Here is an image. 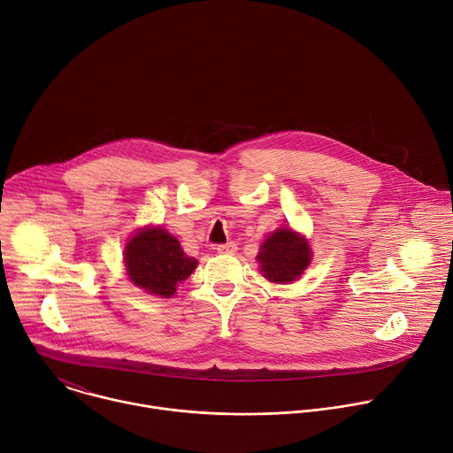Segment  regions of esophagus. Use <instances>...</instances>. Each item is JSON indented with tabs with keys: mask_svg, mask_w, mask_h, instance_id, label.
<instances>
[{
	"mask_svg": "<svg viewBox=\"0 0 453 453\" xmlns=\"http://www.w3.org/2000/svg\"><path fill=\"white\" fill-rule=\"evenodd\" d=\"M236 249H238V247H236L234 242H227V243H222V245L217 247V250H219L220 254H234Z\"/></svg>",
	"mask_w": 453,
	"mask_h": 453,
	"instance_id": "34e87169",
	"label": "esophagus"
}]
</instances>
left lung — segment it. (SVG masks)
<instances>
[{"label":"left lung","instance_id":"obj_1","mask_svg":"<svg viewBox=\"0 0 453 453\" xmlns=\"http://www.w3.org/2000/svg\"><path fill=\"white\" fill-rule=\"evenodd\" d=\"M310 247L292 229H278L260 249L256 260L262 265V273L274 283L296 281L310 264Z\"/></svg>","mask_w":453,"mask_h":453}]
</instances>
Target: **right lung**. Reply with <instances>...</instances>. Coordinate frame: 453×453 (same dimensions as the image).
I'll list each match as a JSON object with an SVG mask.
<instances>
[{"label":"right lung","mask_w":453,"mask_h":453,"mask_svg":"<svg viewBox=\"0 0 453 453\" xmlns=\"http://www.w3.org/2000/svg\"><path fill=\"white\" fill-rule=\"evenodd\" d=\"M125 265L134 285L149 294L170 297L177 283L196 271L197 260L184 254L175 236L161 227H150L128 240Z\"/></svg>","instance_id":"right-lung-1"}]
</instances>
